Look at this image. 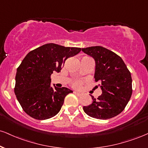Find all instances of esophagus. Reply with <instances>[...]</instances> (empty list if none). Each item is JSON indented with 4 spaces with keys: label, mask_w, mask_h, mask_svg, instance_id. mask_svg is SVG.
Listing matches in <instances>:
<instances>
[{
    "label": "esophagus",
    "mask_w": 148,
    "mask_h": 148,
    "mask_svg": "<svg viewBox=\"0 0 148 148\" xmlns=\"http://www.w3.org/2000/svg\"><path fill=\"white\" fill-rule=\"evenodd\" d=\"M74 94H76V95L79 96V97H80V96H81V94H82L81 93H80V92H76V91L74 92Z\"/></svg>",
    "instance_id": "34e87169"
}]
</instances>
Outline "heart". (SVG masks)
Returning <instances> with one entry per match:
<instances>
[{
	"label": "heart",
	"instance_id": "heart-1",
	"mask_svg": "<svg viewBox=\"0 0 148 148\" xmlns=\"http://www.w3.org/2000/svg\"><path fill=\"white\" fill-rule=\"evenodd\" d=\"M81 83L82 82L80 80H74L72 83V85L74 87H75V88H79L81 85Z\"/></svg>",
	"mask_w": 148,
	"mask_h": 148
}]
</instances>
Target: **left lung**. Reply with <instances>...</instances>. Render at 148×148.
<instances>
[{"instance_id":"left-lung-1","label":"left lung","mask_w":148,"mask_h":148,"mask_svg":"<svg viewBox=\"0 0 148 148\" xmlns=\"http://www.w3.org/2000/svg\"><path fill=\"white\" fill-rule=\"evenodd\" d=\"M82 51L95 60L94 79L101 83L102 94L92 103L83 107L88 116L97 119H109L125 109L132 94L131 74L120 56L101 47L82 48Z\"/></svg>"}]
</instances>
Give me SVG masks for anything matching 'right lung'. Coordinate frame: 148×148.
Instances as JSON below:
<instances>
[{
    "instance_id": "obj_1",
    "label": "right lung",
    "mask_w": 148,
    "mask_h": 148,
    "mask_svg": "<svg viewBox=\"0 0 148 148\" xmlns=\"http://www.w3.org/2000/svg\"><path fill=\"white\" fill-rule=\"evenodd\" d=\"M81 48L47 43L29 51L17 68L14 93L25 112L45 120L59 112L67 94V88H51V75L60 72L65 60Z\"/></svg>"
}]
</instances>
